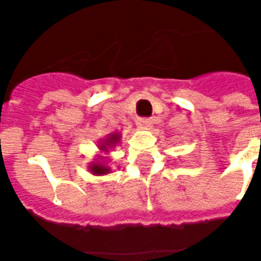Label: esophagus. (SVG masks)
<instances>
[{"mask_svg":"<svg viewBox=\"0 0 261 261\" xmlns=\"http://www.w3.org/2000/svg\"><path fill=\"white\" fill-rule=\"evenodd\" d=\"M152 124V120L151 119H138L137 120V125L140 127V128H148V127H151Z\"/></svg>","mask_w":261,"mask_h":261,"instance_id":"obj_1","label":"esophagus"}]
</instances>
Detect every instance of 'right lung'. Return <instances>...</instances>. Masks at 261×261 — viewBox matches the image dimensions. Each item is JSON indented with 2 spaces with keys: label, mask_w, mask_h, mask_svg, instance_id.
Returning <instances> with one entry per match:
<instances>
[{
  "label": "right lung",
  "mask_w": 261,
  "mask_h": 261,
  "mask_svg": "<svg viewBox=\"0 0 261 261\" xmlns=\"http://www.w3.org/2000/svg\"><path fill=\"white\" fill-rule=\"evenodd\" d=\"M121 141V133H117V131H114L112 134H108V136L102 138L99 144H97V148H99V151L100 152H109V149H112L116 145H119V142ZM88 169L91 172L92 175L95 176H103V175H108L112 172V168H110V165H109V158L108 156H102V155H99L96 159H93V162L89 164L88 166Z\"/></svg>",
  "instance_id": "1"
}]
</instances>
